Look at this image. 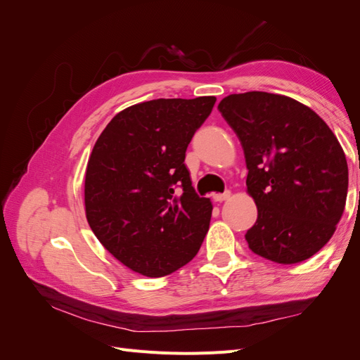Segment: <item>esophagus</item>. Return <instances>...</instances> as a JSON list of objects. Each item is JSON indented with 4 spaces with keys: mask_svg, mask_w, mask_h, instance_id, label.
<instances>
[{
    "mask_svg": "<svg viewBox=\"0 0 360 360\" xmlns=\"http://www.w3.org/2000/svg\"><path fill=\"white\" fill-rule=\"evenodd\" d=\"M230 197H231V192H230V191H226V192H224V193H213V200H214L216 202H222V201L228 200Z\"/></svg>",
    "mask_w": 360,
    "mask_h": 360,
    "instance_id": "obj_1",
    "label": "esophagus"
}]
</instances>
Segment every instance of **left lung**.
Segmentation results:
<instances>
[{
	"label": "left lung",
	"mask_w": 360,
	"mask_h": 360,
	"mask_svg": "<svg viewBox=\"0 0 360 360\" xmlns=\"http://www.w3.org/2000/svg\"><path fill=\"white\" fill-rule=\"evenodd\" d=\"M217 110L245 151L248 193L258 209L245 236L250 250L279 264L311 258L344 213L348 167L340 141L319 114L288 96L230 94Z\"/></svg>",
	"instance_id": "8db88e82"
}]
</instances>
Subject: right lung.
Listing matches in <instances>:
<instances>
[{"instance_id":"1","label":"right lung","mask_w":360,"mask_h":360,"mask_svg":"<svg viewBox=\"0 0 360 360\" xmlns=\"http://www.w3.org/2000/svg\"><path fill=\"white\" fill-rule=\"evenodd\" d=\"M214 102L202 96L136 103L96 141L85 171L86 221L108 252L136 274L179 270L209 231L213 205L195 193L184 158Z\"/></svg>"}]
</instances>
